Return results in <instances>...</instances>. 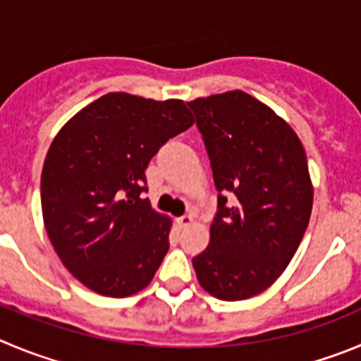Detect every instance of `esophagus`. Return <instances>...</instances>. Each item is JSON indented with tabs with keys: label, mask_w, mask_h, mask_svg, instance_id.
Instances as JSON below:
<instances>
[{
	"label": "esophagus",
	"mask_w": 361,
	"mask_h": 361,
	"mask_svg": "<svg viewBox=\"0 0 361 361\" xmlns=\"http://www.w3.org/2000/svg\"><path fill=\"white\" fill-rule=\"evenodd\" d=\"M176 222H178V226L185 228V226H188V224H190L192 217H190V215H181V217L176 219Z\"/></svg>",
	"instance_id": "34e87169"
}]
</instances>
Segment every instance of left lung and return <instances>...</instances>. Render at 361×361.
<instances>
[{"label":"left lung","instance_id":"obj_1","mask_svg":"<svg viewBox=\"0 0 361 361\" xmlns=\"http://www.w3.org/2000/svg\"><path fill=\"white\" fill-rule=\"evenodd\" d=\"M219 190L210 244L192 258L214 298L262 294L290 264L313 204L305 147L281 117L242 90L187 103Z\"/></svg>","mask_w":361,"mask_h":361}]
</instances>
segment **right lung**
Listing matches in <instances>:
<instances>
[{"instance_id": "1", "label": "right lung", "mask_w": 361, "mask_h": 361, "mask_svg": "<svg viewBox=\"0 0 361 361\" xmlns=\"http://www.w3.org/2000/svg\"><path fill=\"white\" fill-rule=\"evenodd\" d=\"M192 124L180 99L110 92L67 121L49 146L40 176L44 226L67 271L96 294H137L169 251L171 219L142 200L146 169Z\"/></svg>"}]
</instances>
